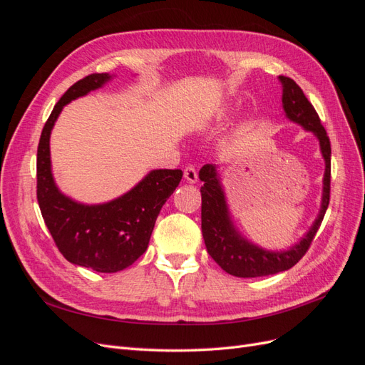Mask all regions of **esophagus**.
I'll list each match as a JSON object with an SVG mask.
<instances>
[{"label": "esophagus", "mask_w": 365, "mask_h": 365, "mask_svg": "<svg viewBox=\"0 0 365 365\" xmlns=\"http://www.w3.org/2000/svg\"><path fill=\"white\" fill-rule=\"evenodd\" d=\"M184 178L187 182H196L197 181V173H196V169L193 168V165H187V168L184 169Z\"/></svg>", "instance_id": "34e87169"}]
</instances>
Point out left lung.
Returning <instances> with one entry per match:
<instances>
[{
	"label": "left lung",
	"mask_w": 365,
	"mask_h": 365,
	"mask_svg": "<svg viewBox=\"0 0 365 365\" xmlns=\"http://www.w3.org/2000/svg\"><path fill=\"white\" fill-rule=\"evenodd\" d=\"M283 85V109L284 114L294 123L302 125L319 141V149L326 161L323 180V200L318 217L306 236L286 251H267L242 236L231 222L227 200L215 164H205L200 170V178L204 181L201 187V228L205 247L212 259L225 272L236 277H263V275L288 271L298 263L311 247L317 231L323 222L330 201V140L322 125L315 108L307 101L291 77L279 76Z\"/></svg>",
	"instance_id": "8db88e82"
}]
</instances>
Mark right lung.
Returning a JSON list of instances; mask_svg holds the SVG:
<instances>
[{
    "label": "right lung",
    "instance_id": "obj_1",
    "mask_svg": "<svg viewBox=\"0 0 365 365\" xmlns=\"http://www.w3.org/2000/svg\"><path fill=\"white\" fill-rule=\"evenodd\" d=\"M111 77L94 73L68 88L46 121L36 158L38 204L54 244L68 262L97 272L125 269L148 250L160 210L182 178L180 169L152 170L128 193L97 205L76 202L61 193L50 160L54 121L65 105L103 86Z\"/></svg>",
    "mask_w": 365,
    "mask_h": 365
}]
</instances>
